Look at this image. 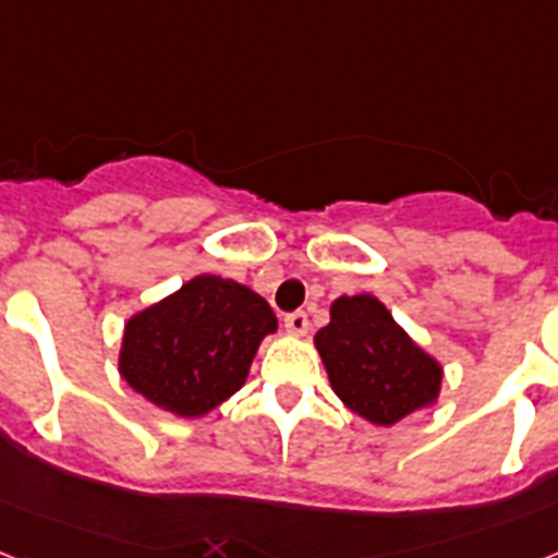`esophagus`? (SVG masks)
<instances>
[{
	"instance_id": "34e87169",
	"label": "esophagus",
	"mask_w": 558,
	"mask_h": 558,
	"mask_svg": "<svg viewBox=\"0 0 558 558\" xmlns=\"http://www.w3.org/2000/svg\"><path fill=\"white\" fill-rule=\"evenodd\" d=\"M284 328L293 336H305L307 333V313L305 311H293L284 316Z\"/></svg>"
}]
</instances>
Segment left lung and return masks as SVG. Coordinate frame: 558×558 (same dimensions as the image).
Wrapping results in <instances>:
<instances>
[{
  "instance_id": "1",
  "label": "left lung",
  "mask_w": 558,
  "mask_h": 558,
  "mask_svg": "<svg viewBox=\"0 0 558 558\" xmlns=\"http://www.w3.org/2000/svg\"><path fill=\"white\" fill-rule=\"evenodd\" d=\"M313 344L333 393L373 425H396L439 399L441 365L371 293L336 299Z\"/></svg>"
}]
</instances>
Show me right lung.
I'll use <instances>...</instances> for the list:
<instances>
[{
	"label": "right lung",
	"instance_id": "obj_1",
	"mask_svg": "<svg viewBox=\"0 0 558 558\" xmlns=\"http://www.w3.org/2000/svg\"><path fill=\"white\" fill-rule=\"evenodd\" d=\"M276 316L245 284L202 274L128 319L119 373L147 402L177 416H205L247 379Z\"/></svg>",
	"mask_w": 558,
	"mask_h": 558
}]
</instances>
